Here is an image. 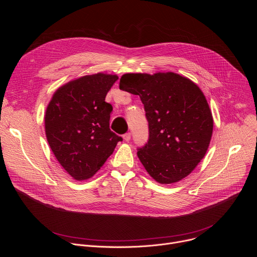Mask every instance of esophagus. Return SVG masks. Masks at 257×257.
Masks as SVG:
<instances>
[{"instance_id":"1","label":"esophagus","mask_w":257,"mask_h":257,"mask_svg":"<svg viewBox=\"0 0 257 257\" xmlns=\"http://www.w3.org/2000/svg\"><path fill=\"white\" fill-rule=\"evenodd\" d=\"M123 138H124V140H125V141H129V140L131 139V133H130V132L125 133V134L123 135Z\"/></svg>"}]
</instances>
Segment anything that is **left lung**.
I'll list each match as a JSON object with an SVG mask.
<instances>
[{"mask_svg":"<svg viewBox=\"0 0 257 257\" xmlns=\"http://www.w3.org/2000/svg\"><path fill=\"white\" fill-rule=\"evenodd\" d=\"M120 89L139 95L149 122V140L137 150L148 173L161 184L187 177L203 159L213 120L199 87L176 73H128Z\"/></svg>","mask_w":257,"mask_h":257,"instance_id":"8db88e82","label":"left lung"}]
</instances>
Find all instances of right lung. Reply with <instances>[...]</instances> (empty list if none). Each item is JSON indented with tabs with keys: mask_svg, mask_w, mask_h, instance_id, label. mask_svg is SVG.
I'll use <instances>...</instances> for the list:
<instances>
[{
	"mask_svg": "<svg viewBox=\"0 0 257 257\" xmlns=\"http://www.w3.org/2000/svg\"><path fill=\"white\" fill-rule=\"evenodd\" d=\"M117 75L97 73L68 82L46 112L48 142L61 166L75 180L92 177L123 138L109 129L113 111L105 101Z\"/></svg>",
	"mask_w": 257,
	"mask_h": 257,
	"instance_id": "add662e5",
	"label": "right lung"
}]
</instances>
